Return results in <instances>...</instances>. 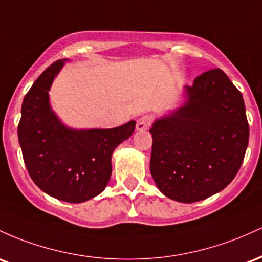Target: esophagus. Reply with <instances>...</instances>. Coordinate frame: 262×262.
<instances>
[{"label":"esophagus","instance_id":"34e87169","mask_svg":"<svg viewBox=\"0 0 262 262\" xmlns=\"http://www.w3.org/2000/svg\"><path fill=\"white\" fill-rule=\"evenodd\" d=\"M152 123V119L151 116H141L139 120H137V123H136V130L137 131H145V130H148L149 126H151Z\"/></svg>","mask_w":262,"mask_h":262}]
</instances>
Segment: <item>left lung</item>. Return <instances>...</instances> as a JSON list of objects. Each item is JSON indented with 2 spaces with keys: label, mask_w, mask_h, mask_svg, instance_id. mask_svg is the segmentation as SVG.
I'll list each match as a JSON object with an SVG mask.
<instances>
[{
  "label": "left lung",
  "mask_w": 262,
  "mask_h": 262,
  "mask_svg": "<svg viewBox=\"0 0 262 262\" xmlns=\"http://www.w3.org/2000/svg\"><path fill=\"white\" fill-rule=\"evenodd\" d=\"M183 106L155 121L149 169L158 189L182 203L220 192L239 172L249 143L242 93L222 69L186 86Z\"/></svg>",
  "instance_id": "left-lung-1"
}]
</instances>
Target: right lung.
Returning a JSON list of instances; mask_svg holds the SVG:
<instances>
[{"instance_id": "add662e5", "label": "right lung", "mask_w": 262, "mask_h": 262, "mask_svg": "<svg viewBox=\"0 0 262 262\" xmlns=\"http://www.w3.org/2000/svg\"><path fill=\"white\" fill-rule=\"evenodd\" d=\"M66 60L47 68L26 94L18 141L29 176L43 192L63 202L81 203L107 186L114 149L134 134L136 122L102 130L63 125L51 108L48 92Z\"/></svg>"}]
</instances>
